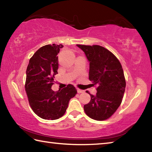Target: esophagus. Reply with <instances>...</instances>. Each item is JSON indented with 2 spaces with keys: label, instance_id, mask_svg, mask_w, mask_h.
<instances>
[{
  "label": "esophagus",
  "instance_id": "1",
  "mask_svg": "<svg viewBox=\"0 0 152 152\" xmlns=\"http://www.w3.org/2000/svg\"><path fill=\"white\" fill-rule=\"evenodd\" d=\"M77 92H78V93H83V92H84V91H82V90H81V89H79V88H78L77 89Z\"/></svg>",
  "mask_w": 152,
  "mask_h": 152
}]
</instances>
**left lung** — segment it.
<instances>
[{"label":"left lung","instance_id":"obj_1","mask_svg":"<svg viewBox=\"0 0 152 152\" xmlns=\"http://www.w3.org/2000/svg\"><path fill=\"white\" fill-rule=\"evenodd\" d=\"M84 51L90 62L89 80L96 85V94L84 106L86 114L92 119L104 121L114 114L122 102L126 82L119 60L102 46L76 45Z\"/></svg>","mask_w":152,"mask_h":152}]
</instances>
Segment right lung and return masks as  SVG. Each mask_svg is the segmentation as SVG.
Wrapping results in <instances>:
<instances>
[{
  "label": "right lung",
  "mask_w": 152,
  "mask_h": 152,
  "mask_svg": "<svg viewBox=\"0 0 152 152\" xmlns=\"http://www.w3.org/2000/svg\"><path fill=\"white\" fill-rule=\"evenodd\" d=\"M60 45H46L39 48L29 60L26 71L25 91L30 107L43 119L55 120L63 116L70 100L77 93L75 87L68 84L54 92L51 89L58 74Z\"/></svg>",
  "instance_id": "1"
}]
</instances>
